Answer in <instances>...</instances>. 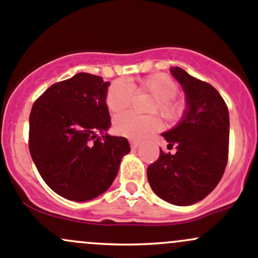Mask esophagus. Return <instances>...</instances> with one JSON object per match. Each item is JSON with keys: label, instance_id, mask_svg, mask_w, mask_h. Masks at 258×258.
Listing matches in <instances>:
<instances>
[{"label": "esophagus", "instance_id": "esophagus-1", "mask_svg": "<svg viewBox=\"0 0 258 258\" xmlns=\"http://www.w3.org/2000/svg\"><path fill=\"white\" fill-rule=\"evenodd\" d=\"M140 143L138 142V140H130V147H132V149H137L139 148Z\"/></svg>", "mask_w": 258, "mask_h": 258}]
</instances>
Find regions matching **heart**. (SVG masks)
Wrapping results in <instances>:
<instances>
[{
	"label": "heart",
	"mask_w": 258,
	"mask_h": 258,
	"mask_svg": "<svg viewBox=\"0 0 258 258\" xmlns=\"http://www.w3.org/2000/svg\"><path fill=\"white\" fill-rule=\"evenodd\" d=\"M133 90L135 93H148L154 100L150 113H159L166 120H176L182 115L184 104L176 95L179 84L168 74L155 73L139 79L137 83L115 81L110 84L105 94V105L113 114L126 110L132 104ZM161 121L158 116H138L132 113L121 114L114 120V130L129 139H142L145 135L160 129Z\"/></svg>",
	"instance_id": "heart-1"
}]
</instances>
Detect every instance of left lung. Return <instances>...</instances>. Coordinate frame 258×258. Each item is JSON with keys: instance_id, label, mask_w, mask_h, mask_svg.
Segmentation results:
<instances>
[{"instance_id": "obj_1", "label": "left lung", "mask_w": 258, "mask_h": 258, "mask_svg": "<svg viewBox=\"0 0 258 258\" xmlns=\"http://www.w3.org/2000/svg\"><path fill=\"white\" fill-rule=\"evenodd\" d=\"M172 76L186 94V110L174 129L164 133L171 155H160L148 168V180L163 200L187 206L209 195L224 175L228 159L230 116L224 98L211 84L172 67Z\"/></svg>"}]
</instances>
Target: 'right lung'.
I'll use <instances>...</instances> for the list:
<instances>
[{"label":"right lung","mask_w":258,"mask_h":258,"mask_svg":"<svg viewBox=\"0 0 258 258\" xmlns=\"http://www.w3.org/2000/svg\"><path fill=\"white\" fill-rule=\"evenodd\" d=\"M108 86L102 77L78 73L52 84L32 105V160L44 182L68 200L88 201L107 191L130 151L126 138L97 135L111 124Z\"/></svg>","instance_id":"right-lung-1"}]
</instances>
